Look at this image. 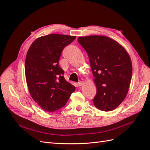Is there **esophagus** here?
Listing matches in <instances>:
<instances>
[{
	"instance_id": "1",
	"label": "esophagus",
	"mask_w": 150,
	"mask_h": 150,
	"mask_svg": "<svg viewBox=\"0 0 150 150\" xmlns=\"http://www.w3.org/2000/svg\"><path fill=\"white\" fill-rule=\"evenodd\" d=\"M83 84H84V80H83V79H80L79 82L78 83V85L79 86H81L83 85Z\"/></svg>"
}]
</instances>
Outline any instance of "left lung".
Listing matches in <instances>:
<instances>
[{
    "instance_id": "8db88e82",
    "label": "left lung",
    "mask_w": 150,
    "mask_h": 150,
    "mask_svg": "<svg viewBox=\"0 0 150 150\" xmlns=\"http://www.w3.org/2000/svg\"><path fill=\"white\" fill-rule=\"evenodd\" d=\"M88 54L97 93L93 101L99 110L110 111L123 101L128 91L132 64L124 47L102 35L79 37Z\"/></svg>"
}]
</instances>
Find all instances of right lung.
Returning a JSON list of instances; mask_svg holds the SVG:
<instances>
[{"mask_svg": "<svg viewBox=\"0 0 150 150\" xmlns=\"http://www.w3.org/2000/svg\"><path fill=\"white\" fill-rule=\"evenodd\" d=\"M76 36L52 34L39 38L27 53L25 73L30 96L47 112L64 107L76 88L64 77L59 65L62 50Z\"/></svg>", "mask_w": 150, "mask_h": 150, "instance_id": "right-lung-1", "label": "right lung"}]
</instances>
